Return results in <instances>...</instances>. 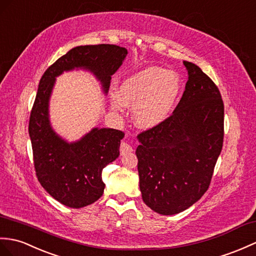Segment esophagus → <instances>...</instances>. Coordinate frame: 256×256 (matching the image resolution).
Listing matches in <instances>:
<instances>
[{
	"mask_svg": "<svg viewBox=\"0 0 256 256\" xmlns=\"http://www.w3.org/2000/svg\"><path fill=\"white\" fill-rule=\"evenodd\" d=\"M132 150H133L132 147H130V145H128V142H121V145H120V154H121L122 156L126 155V154L130 152Z\"/></svg>",
	"mask_w": 256,
	"mask_h": 256,
	"instance_id": "obj_1",
	"label": "esophagus"
}]
</instances>
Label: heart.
<instances>
[{"instance_id": "obj_1", "label": "heart", "mask_w": 256, "mask_h": 256, "mask_svg": "<svg viewBox=\"0 0 256 256\" xmlns=\"http://www.w3.org/2000/svg\"><path fill=\"white\" fill-rule=\"evenodd\" d=\"M180 77L159 66H150L122 82L114 109L132 106L134 120L142 128H154L167 120L181 94Z\"/></svg>"}]
</instances>
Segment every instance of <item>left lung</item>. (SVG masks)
I'll use <instances>...</instances> for the list:
<instances>
[{
    "label": "left lung",
    "mask_w": 256,
    "mask_h": 256,
    "mask_svg": "<svg viewBox=\"0 0 256 256\" xmlns=\"http://www.w3.org/2000/svg\"><path fill=\"white\" fill-rule=\"evenodd\" d=\"M183 64L188 80L174 114L138 136L142 198L160 215L179 214L204 195L224 142L218 87L198 65Z\"/></svg>",
    "instance_id": "left-lung-1"
}]
</instances>
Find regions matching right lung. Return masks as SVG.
Returning <instances> with one entry per match:
<instances>
[{
	"label": "right lung",
	"instance_id": "1",
	"mask_svg": "<svg viewBox=\"0 0 256 256\" xmlns=\"http://www.w3.org/2000/svg\"><path fill=\"white\" fill-rule=\"evenodd\" d=\"M126 54V48L116 44L75 46L58 58L40 80L28 128L34 170L46 191L68 207L80 208L101 198L104 190L102 169L120 155L124 133L94 128L73 142L58 136L49 120V100L56 77L74 68H84L96 76L106 94L111 76Z\"/></svg>",
	"mask_w": 256,
	"mask_h": 256
}]
</instances>
